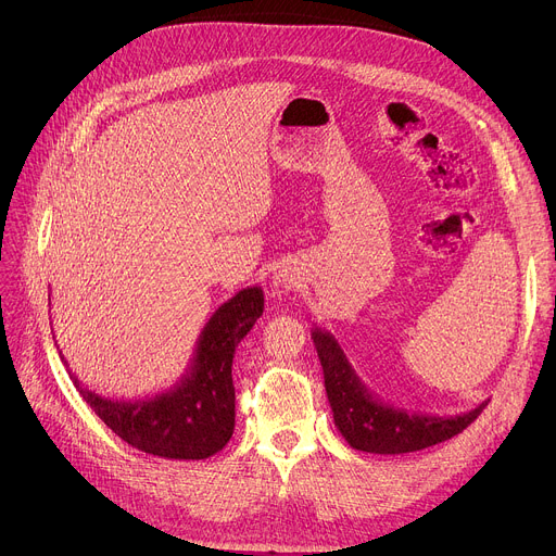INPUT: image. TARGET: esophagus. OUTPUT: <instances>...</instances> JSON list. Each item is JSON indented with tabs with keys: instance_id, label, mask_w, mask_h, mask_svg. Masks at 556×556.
<instances>
[{
	"instance_id": "esophagus-1",
	"label": "esophagus",
	"mask_w": 556,
	"mask_h": 556,
	"mask_svg": "<svg viewBox=\"0 0 556 556\" xmlns=\"http://www.w3.org/2000/svg\"><path fill=\"white\" fill-rule=\"evenodd\" d=\"M273 283L277 290H290L296 283V273L288 266H281L275 275H273Z\"/></svg>"
}]
</instances>
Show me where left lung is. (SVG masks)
I'll list each match as a JSON object with an SVG mask.
<instances>
[{"label":"left lung","mask_w":556,"mask_h":556,"mask_svg":"<svg viewBox=\"0 0 556 556\" xmlns=\"http://www.w3.org/2000/svg\"><path fill=\"white\" fill-rule=\"evenodd\" d=\"M334 425L345 442L365 453L399 455L440 444L464 431L489 401L455 416H438L393 407L376 395L354 371L339 341L324 328H312Z\"/></svg>","instance_id":"1"}]
</instances>
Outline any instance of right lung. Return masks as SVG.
Wrapping results in <instances>:
<instances>
[{"label":"right lung","instance_id":"obj_1","mask_svg":"<svg viewBox=\"0 0 556 556\" xmlns=\"http://www.w3.org/2000/svg\"><path fill=\"white\" fill-rule=\"evenodd\" d=\"M262 312L264 290L260 286L244 288L230 296L213 312L200 332L193 358L182 378L174 387L144 399H105L88 389L74 374L70 378L92 412L138 451L167 459H206L222 451L232 435V356Z\"/></svg>","mask_w":556,"mask_h":556}]
</instances>
